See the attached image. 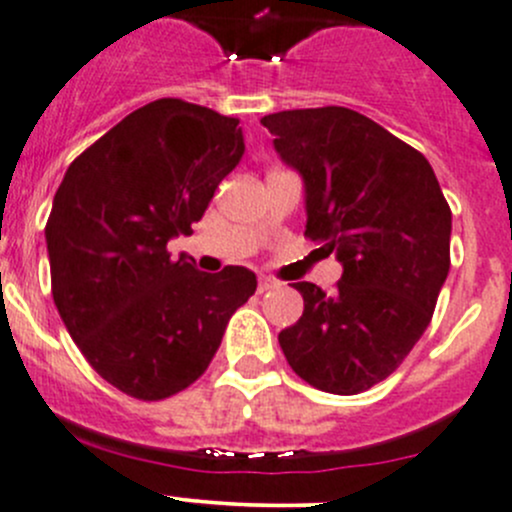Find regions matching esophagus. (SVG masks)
<instances>
[{
  "label": "esophagus",
  "instance_id": "34e87169",
  "mask_svg": "<svg viewBox=\"0 0 512 512\" xmlns=\"http://www.w3.org/2000/svg\"><path fill=\"white\" fill-rule=\"evenodd\" d=\"M277 287V282L272 280V277H260V280H257V292H270V290H275Z\"/></svg>",
  "mask_w": 512,
  "mask_h": 512
}]
</instances>
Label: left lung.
Wrapping results in <instances>:
<instances>
[{
	"label": "left lung",
	"instance_id": "left-lung-1",
	"mask_svg": "<svg viewBox=\"0 0 512 512\" xmlns=\"http://www.w3.org/2000/svg\"><path fill=\"white\" fill-rule=\"evenodd\" d=\"M260 122L305 180V237L342 262L330 295L295 282L305 310L277 340L312 388L357 395L393 375L433 320L453 215L430 162L355 109H287Z\"/></svg>",
	"mask_w": 512,
	"mask_h": 512
}]
</instances>
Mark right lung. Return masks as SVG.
<instances>
[{"label":"right lung","instance_id":"add662e5","mask_svg":"<svg viewBox=\"0 0 512 512\" xmlns=\"http://www.w3.org/2000/svg\"><path fill=\"white\" fill-rule=\"evenodd\" d=\"M240 119L182 99L135 109L69 165L47 227L52 297L99 377L137 400H165L207 370L247 267L207 275L167 242L192 235L242 160Z\"/></svg>","mask_w":512,"mask_h":512}]
</instances>
